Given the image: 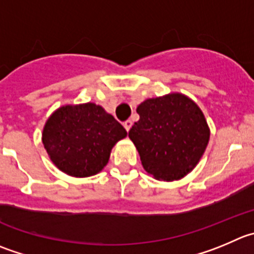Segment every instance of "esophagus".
Segmentation results:
<instances>
[{"label":"esophagus","instance_id":"1","mask_svg":"<svg viewBox=\"0 0 254 254\" xmlns=\"http://www.w3.org/2000/svg\"><path fill=\"white\" fill-rule=\"evenodd\" d=\"M132 125H133V122H132L131 120H127L126 121L125 123H123V126H125V128H126V131L128 132L129 129H131V127H132Z\"/></svg>","mask_w":254,"mask_h":254}]
</instances>
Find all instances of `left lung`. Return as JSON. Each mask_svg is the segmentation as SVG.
Masks as SVG:
<instances>
[{"instance_id": "8db88e82", "label": "left lung", "mask_w": 254, "mask_h": 254, "mask_svg": "<svg viewBox=\"0 0 254 254\" xmlns=\"http://www.w3.org/2000/svg\"><path fill=\"white\" fill-rule=\"evenodd\" d=\"M137 113L139 121L128 137L144 170L161 181L185 177L208 144L209 129L199 107L186 96L171 93L146 100Z\"/></svg>"}]
</instances>
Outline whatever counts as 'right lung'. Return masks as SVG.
Listing matches in <instances>:
<instances>
[{
	"label": "right lung",
	"mask_w": 254,
	"mask_h": 254,
	"mask_svg": "<svg viewBox=\"0 0 254 254\" xmlns=\"http://www.w3.org/2000/svg\"><path fill=\"white\" fill-rule=\"evenodd\" d=\"M127 136L101 106H64L47 120L42 142L52 162L73 177H89L107 165L111 149Z\"/></svg>",
	"instance_id": "1"
}]
</instances>
